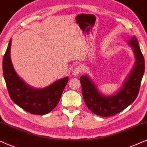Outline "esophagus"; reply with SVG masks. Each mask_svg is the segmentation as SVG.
Listing matches in <instances>:
<instances>
[{"label": "esophagus", "mask_w": 147, "mask_h": 147, "mask_svg": "<svg viewBox=\"0 0 147 147\" xmlns=\"http://www.w3.org/2000/svg\"><path fill=\"white\" fill-rule=\"evenodd\" d=\"M81 72V70L79 66H77V67H75L73 69V70H72V74H73L74 76H78L79 75H80Z\"/></svg>", "instance_id": "1"}]
</instances>
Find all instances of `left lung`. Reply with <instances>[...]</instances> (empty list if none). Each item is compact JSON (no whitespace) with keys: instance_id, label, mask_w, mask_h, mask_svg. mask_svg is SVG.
<instances>
[{"instance_id":"left-lung-1","label":"left lung","mask_w":147,"mask_h":147,"mask_svg":"<svg viewBox=\"0 0 147 147\" xmlns=\"http://www.w3.org/2000/svg\"><path fill=\"white\" fill-rule=\"evenodd\" d=\"M135 54L136 62L130 74L126 78L121 90L111 96H104L87 75L80 77L82 94L85 105L94 114L111 117L123 111L136 100L144 72V59L136 37L128 42Z\"/></svg>"}]
</instances>
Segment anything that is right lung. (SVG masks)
Wrapping results in <instances>:
<instances>
[{
	"label": "right lung",
	"instance_id": "1",
	"mask_svg": "<svg viewBox=\"0 0 147 147\" xmlns=\"http://www.w3.org/2000/svg\"><path fill=\"white\" fill-rule=\"evenodd\" d=\"M11 39L3 60V76L10 98L14 103L31 114H47L56 107L68 81L66 77L44 88H33L17 75L10 57Z\"/></svg>",
	"mask_w": 147,
	"mask_h": 147
}]
</instances>
